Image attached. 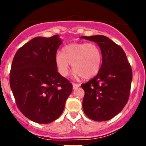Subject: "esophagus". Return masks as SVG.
<instances>
[{
  "label": "esophagus",
  "mask_w": 146,
  "mask_h": 146,
  "mask_svg": "<svg viewBox=\"0 0 146 146\" xmlns=\"http://www.w3.org/2000/svg\"><path fill=\"white\" fill-rule=\"evenodd\" d=\"M79 87H80V85H79V84L73 83V90L77 89V88H79Z\"/></svg>",
  "instance_id": "esophagus-1"
}]
</instances>
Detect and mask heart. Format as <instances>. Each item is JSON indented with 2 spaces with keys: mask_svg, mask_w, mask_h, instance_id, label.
I'll return each mask as SVG.
<instances>
[{
  "mask_svg": "<svg viewBox=\"0 0 146 146\" xmlns=\"http://www.w3.org/2000/svg\"><path fill=\"white\" fill-rule=\"evenodd\" d=\"M55 64L64 77L68 75L70 64L76 76L89 79L96 76L102 64L101 51L93 43H73L65 46L62 52L56 53Z\"/></svg>",
  "mask_w": 146,
  "mask_h": 146,
  "instance_id": "obj_1",
  "label": "heart"
}]
</instances>
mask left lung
<instances>
[{"label": "left lung", "mask_w": 146, "mask_h": 146, "mask_svg": "<svg viewBox=\"0 0 146 146\" xmlns=\"http://www.w3.org/2000/svg\"><path fill=\"white\" fill-rule=\"evenodd\" d=\"M99 46L102 63L97 76L81 85L85 91L82 109L88 117L97 121L110 120L127 103L132 70L121 46L103 35L81 36Z\"/></svg>", "instance_id": "8db88e82"}]
</instances>
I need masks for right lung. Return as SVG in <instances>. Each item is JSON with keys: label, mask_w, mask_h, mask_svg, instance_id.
I'll use <instances>...</instances> for the list:
<instances>
[{"label": "right lung", "mask_w": 146, "mask_h": 146, "mask_svg": "<svg viewBox=\"0 0 146 146\" xmlns=\"http://www.w3.org/2000/svg\"><path fill=\"white\" fill-rule=\"evenodd\" d=\"M62 44L59 35L37 36L16 52L10 73V85L17 107L38 123L57 119L64 110L73 85L57 71L55 56Z\"/></svg>", "instance_id": "1"}]
</instances>
